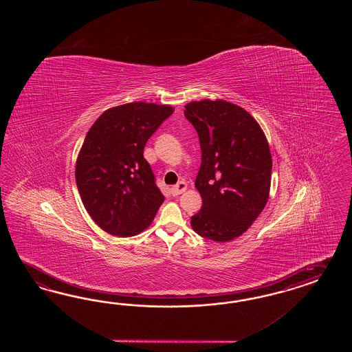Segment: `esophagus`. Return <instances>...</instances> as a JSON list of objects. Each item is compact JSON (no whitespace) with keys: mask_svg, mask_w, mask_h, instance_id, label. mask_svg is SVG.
I'll return each instance as SVG.
<instances>
[{"mask_svg":"<svg viewBox=\"0 0 352 352\" xmlns=\"http://www.w3.org/2000/svg\"><path fill=\"white\" fill-rule=\"evenodd\" d=\"M186 190H187V183H186V182H179L178 184H175V186L171 187L170 192L174 196H177V195L183 193Z\"/></svg>","mask_w":352,"mask_h":352,"instance_id":"esophagus-1","label":"esophagus"}]
</instances>
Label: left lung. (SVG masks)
<instances>
[{"mask_svg":"<svg viewBox=\"0 0 352 352\" xmlns=\"http://www.w3.org/2000/svg\"><path fill=\"white\" fill-rule=\"evenodd\" d=\"M184 107L201 147L195 187L203 206L192 215V228L213 241L234 240L253 224L268 200L272 159L265 133L244 108L222 99Z\"/></svg>","mask_w":352,"mask_h":352,"instance_id":"obj_1","label":"left lung"}]
</instances>
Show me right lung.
<instances>
[{
	"mask_svg": "<svg viewBox=\"0 0 352 352\" xmlns=\"http://www.w3.org/2000/svg\"><path fill=\"white\" fill-rule=\"evenodd\" d=\"M174 112L133 102L96 118L76 161V184L86 212L103 231L129 237L152 223L164 195L143 156L149 137Z\"/></svg>",
	"mask_w": 352,
	"mask_h": 352,
	"instance_id": "add662e5",
	"label": "right lung"
}]
</instances>
